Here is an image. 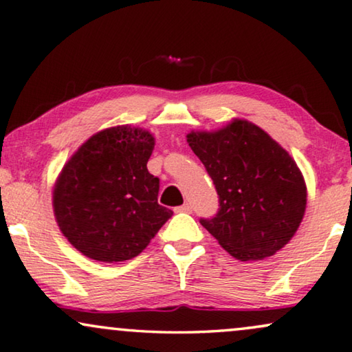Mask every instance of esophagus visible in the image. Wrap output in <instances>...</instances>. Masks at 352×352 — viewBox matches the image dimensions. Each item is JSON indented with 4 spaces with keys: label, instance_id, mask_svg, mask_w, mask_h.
<instances>
[{
    "label": "esophagus",
    "instance_id": "34e87169",
    "mask_svg": "<svg viewBox=\"0 0 352 352\" xmlns=\"http://www.w3.org/2000/svg\"><path fill=\"white\" fill-rule=\"evenodd\" d=\"M173 210H175V212H186V214H188V212H191V206L184 204V206H179V208H175Z\"/></svg>",
    "mask_w": 352,
    "mask_h": 352
}]
</instances>
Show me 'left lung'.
Segmentation results:
<instances>
[{"label":"left lung","mask_w":352,"mask_h":352,"mask_svg":"<svg viewBox=\"0 0 352 352\" xmlns=\"http://www.w3.org/2000/svg\"><path fill=\"white\" fill-rule=\"evenodd\" d=\"M186 142L204 164L219 210L199 222L240 261L282 250L304 217L307 190L294 159L252 122L235 119L217 132H191Z\"/></svg>","instance_id":"left-lung-1"}]
</instances>
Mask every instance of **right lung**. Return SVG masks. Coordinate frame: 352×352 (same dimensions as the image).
Masks as SVG:
<instances>
[{
	"label": "right lung",
	"instance_id": "1",
	"mask_svg": "<svg viewBox=\"0 0 352 352\" xmlns=\"http://www.w3.org/2000/svg\"><path fill=\"white\" fill-rule=\"evenodd\" d=\"M153 149L151 133L119 125L88 138L63 167L53 191L56 222L83 256L107 264L133 259L172 217L146 167Z\"/></svg>",
	"mask_w": 352,
	"mask_h": 352
}]
</instances>
